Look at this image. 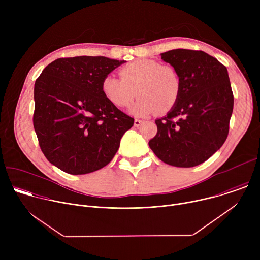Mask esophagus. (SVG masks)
Listing matches in <instances>:
<instances>
[{"label": "esophagus", "instance_id": "obj_1", "mask_svg": "<svg viewBox=\"0 0 260 260\" xmlns=\"http://www.w3.org/2000/svg\"><path fill=\"white\" fill-rule=\"evenodd\" d=\"M142 123H143V121H142V120H140V119H135V121H134V125H135V126H137V127H138V126H140Z\"/></svg>", "mask_w": 260, "mask_h": 260}]
</instances>
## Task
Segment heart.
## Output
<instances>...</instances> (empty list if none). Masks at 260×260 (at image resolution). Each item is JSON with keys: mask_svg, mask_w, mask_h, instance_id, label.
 Masks as SVG:
<instances>
[{"mask_svg": "<svg viewBox=\"0 0 260 260\" xmlns=\"http://www.w3.org/2000/svg\"><path fill=\"white\" fill-rule=\"evenodd\" d=\"M121 80L107 75L101 83L104 98L116 108L131 105L137 95L140 99L131 108L136 116L155 112L165 114L178 104L182 92V80L178 71L154 59H138L119 70Z\"/></svg>", "mask_w": 260, "mask_h": 260, "instance_id": "heart-1", "label": "heart"}]
</instances>
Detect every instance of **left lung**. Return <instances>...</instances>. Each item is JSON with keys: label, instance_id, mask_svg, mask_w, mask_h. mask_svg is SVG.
I'll list each match as a JSON object with an SVG mask.
<instances>
[{"label": "left lung", "instance_id": "1", "mask_svg": "<svg viewBox=\"0 0 260 260\" xmlns=\"http://www.w3.org/2000/svg\"><path fill=\"white\" fill-rule=\"evenodd\" d=\"M182 80L176 107L156 119V136L149 141L165 164L191 168L210 158L225 142L234 109L228 69L201 50L174 49L160 53Z\"/></svg>", "mask_w": 260, "mask_h": 260}]
</instances>
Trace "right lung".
<instances>
[{"label": "right lung", "instance_id": "right-lung-1", "mask_svg": "<svg viewBox=\"0 0 260 260\" xmlns=\"http://www.w3.org/2000/svg\"><path fill=\"white\" fill-rule=\"evenodd\" d=\"M124 60L105 56L57 58L36 80L32 123L43 154L71 175L107 166L134 118L103 95L104 77Z\"/></svg>", "mask_w": 260, "mask_h": 260}]
</instances>
